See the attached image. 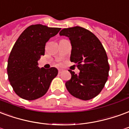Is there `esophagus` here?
Here are the masks:
<instances>
[{"label": "esophagus", "instance_id": "1", "mask_svg": "<svg viewBox=\"0 0 129 129\" xmlns=\"http://www.w3.org/2000/svg\"><path fill=\"white\" fill-rule=\"evenodd\" d=\"M62 70H61V69H59V70H58V74H62Z\"/></svg>", "mask_w": 129, "mask_h": 129}]
</instances>
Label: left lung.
I'll return each mask as SVG.
<instances>
[{"label": "left lung", "mask_w": 129, "mask_h": 129, "mask_svg": "<svg viewBox=\"0 0 129 129\" xmlns=\"http://www.w3.org/2000/svg\"><path fill=\"white\" fill-rule=\"evenodd\" d=\"M71 41V62H75L79 74L69 70L71 78L65 86L73 96L82 100L93 98L101 92L108 80L109 64L104 48L99 39L83 27L65 28L59 33Z\"/></svg>", "instance_id": "left-lung-1"}]
</instances>
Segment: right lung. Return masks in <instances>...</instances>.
I'll return each mask as SVG.
<instances>
[{"label":"right lung","mask_w":129,"mask_h":129,"mask_svg":"<svg viewBox=\"0 0 129 129\" xmlns=\"http://www.w3.org/2000/svg\"><path fill=\"white\" fill-rule=\"evenodd\" d=\"M60 28L33 25L20 34L12 48L7 64L8 79L14 92L22 99L34 100L47 92L58 69L38 67V60L45 55L46 43Z\"/></svg>","instance_id":"obj_1"}]
</instances>
